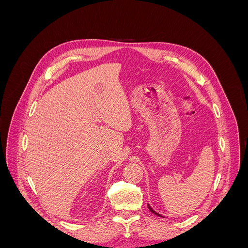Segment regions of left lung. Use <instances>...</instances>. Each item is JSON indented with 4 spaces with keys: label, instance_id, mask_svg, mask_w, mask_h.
Returning a JSON list of instances; mask_svg holds the SVG:
<instances>
[{
    "label": "left lung",
    "instance_id": "obj_1",
    "mask_svg": "<svg viewBox=\"0 0 248 248\" xmlns=\"http://www.w3.org/2000/svg\"><path fill=\"white\" fill-rule=\"evenodd\" d=\"M148 208H149V210H150V211H151V212H152V213H154V214H155V215H157V216H159V217H163V216H161V215H160V214H159V213H157V212H156V211H154V210H153V209H152V208H151V206H150V205H149V204H148Z\"/></svg>",
    "mask_w": 248,
    "mask_h": 248
}]
</instances>
